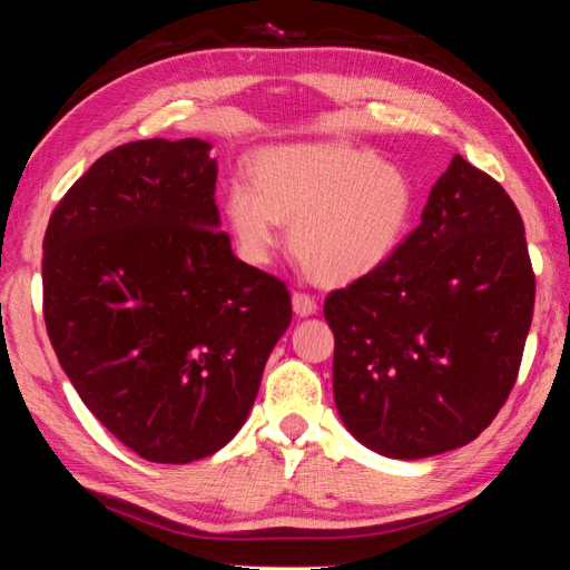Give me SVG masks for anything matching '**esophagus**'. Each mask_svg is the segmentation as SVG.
<instances>
[{
    "label": "esophagus",
    "mask_w": 570,
    "mask_h": 570,
    "mask_svg": "<svg viewBox=\"0 0 570 570\" xmlns=\"http://www.w3.org/2000/svg\"><path fill=\"white\" fill-rule=\"evenodd\" d=\"M292 306H294V314L296 316H312V314H316V302H314V296H308V294H298V292H294V296H292Z\"/></svg>",
    "instance_id": "esophagus-1"
}]
</instances>
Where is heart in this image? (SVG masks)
I'll return each mask as SVG.
<instances>
[{
	"mask_svg": "<svg viewBox=\"0 0 570 570\" xmlns=\"http://www.w3.org/2000/svg\"><path fill=\"white\" fill-rule=\"evenodd\" d=\"M254 183L234 180L226 220L240 258L266 266L292 224V248L316 282L346 286L382 268L407 238L417 193L407 170L346 142L268 148Z\"/></svg>",
	"mask_w": 570,
	"mask_h": 570,
	"instance_id": "heart-1",
	"label": "heart"
}]
</instances>
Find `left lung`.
Returning <instances> with one entry per match:
<instances>
[{
  "instance_id": "8db88e82",
  "label": "left lung",
  "mask_w": 570,
  "mask_h": 570,
  "mask_svg": "<svg viewBox=\"0 0 570 570\" xmlns=\"http://www.w3.org/2000/svg\"><path fill=\"white\" fill-rule=\"evenodd\" d=\"M533 302L515 204L455 156L397 254L326 296L344 428L394 460L468 445L513 390Z\"/></svg>"
}]
</instances>
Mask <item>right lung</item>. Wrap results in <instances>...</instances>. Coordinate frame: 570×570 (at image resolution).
I'll return each mask as SVG.
<instances>
[{
  "instance_id": "right-lung-1",
  "label": "right lung",
  "mask_w": 570,
  "mask_h": 570,
  "mask_svg": "<svg viewBox=\"0 0 570 570\" xmlns=\"http://www.w3.org/2000/svg\"><path fill=\"white\" fill-rule=\"evenodd\" d=\"M210 148L153 138L105 153L45 234L57 360L122 445L166 465L236 438L292 324L286 286L220 230Z\"/></svg>"
}]
</instances>
